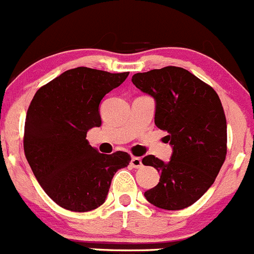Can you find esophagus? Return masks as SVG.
I'll use <instances>...</instances> for the list:
<instances>
[{
    "label": "esophagus",
    "instance_id": "1",
    "mask_svg": "<svg viewBox=\"0 0 254 254\" xmlns=\"http://www.w3.org/2000/svg\"><path fill=\"white\" fill-rule=\"evenodd\" d=\"M131 167L133 168H141L142 167V159L139 157H132L131 158Z\"/></svg>",
    "mask_w": 254,
    "mask_h": 254
}]
</instances>
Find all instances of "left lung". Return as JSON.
<instances>
[{
	"instance_id": "8db88e82",
	"label": "left lung",
	"mask_w": 254,
	"mask_h": 254,
	"mask_svg": "<svg viewBox=\"0 0 254 254\" xmlns=\"http://www.w3.org/2000/svg\"><path fill=\"white\" fill-rule=\"evenodd\" d=\"M132 82L156 102L154 123L167 132L168 162L143 157L142 163L161 173L156 187L144 192L149 203L178 211L197 202L213 185L227 153V122L212 87L181 67L136 73Z\"/></svg>"
}]
</instances>
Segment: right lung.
<instances>
[{
	"mask_svg": "<svg viewBox=\"0 0 254 254\" xmlns=\"http://www.w3.org/2000/svg\"><path fill=\"white\" fill-rule=\"evenodd\" d=\"M129 72L110 73L77 67L36 92L26 116V158L48 197L62 208L88 212L105 203L113 176L129 154H103L86 139L100 127V105Z\"/></svg>",
	"mask_w": 254,
	"mask_h": 254,
	"instance_id": "obj_1",
	"label": "right lung"
}]
</instances>
